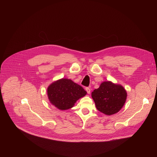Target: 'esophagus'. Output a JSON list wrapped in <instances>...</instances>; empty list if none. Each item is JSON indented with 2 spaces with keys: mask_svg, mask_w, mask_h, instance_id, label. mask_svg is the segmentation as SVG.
<instances>
[{
  "mask_svg": "<svg viewBox=\"0 0 157 157\" xmlns=\"http://www.w3.org/2000/svg\"><path fill=\"white\" fill-rule=\"evenodd\" d=\"M86 91H87V94H90V93H91V89H90V88L86 87Z\"/></svg>",
  "mask_w": 157,
  "mask_h": 157,
  "instance_id": "34e87169",
  "label": "esophagus"
}]
</instances>
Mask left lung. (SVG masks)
<instances>
[{
    "mask_svg": "<svg viewBox=\"0 0 157 157\" xmlns=\"http://www.w3.org/2000/svg\"><path fill=\"white\" fill-rule=\"evenodd\" d=\"M96 107L101 113L110 116L117 113L124 105L127 93L121 84L107 81L102 82L99 87L91 94Z\"/></svg>",
    "mask_w": 157,
    "mask_h": 157,
    "instance_id": "left-lung-1",
    "label": "left lung"
}]
</instances>
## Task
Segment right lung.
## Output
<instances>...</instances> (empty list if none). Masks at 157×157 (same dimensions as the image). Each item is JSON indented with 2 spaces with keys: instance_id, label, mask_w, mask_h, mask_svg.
Masks as SVG:
<instances>
[{
  "instance_id": "right-lung-1",
  "label": "right lung",
  "mask_w": 157,
  "mask_h": 157,
  "mask_svg": "<svg viewBox=\"0 0 157 157\" xmlns=\"http://www.w3.org/2000/svg\"><path fill=\"white\" fill-rule=\"evenodd\" d=\"M86 94L87 92L81 86L67 78L56 80L47 88L50 103L61 110L72 108L76 101Z\"/></svg>"
}]
</instances>
